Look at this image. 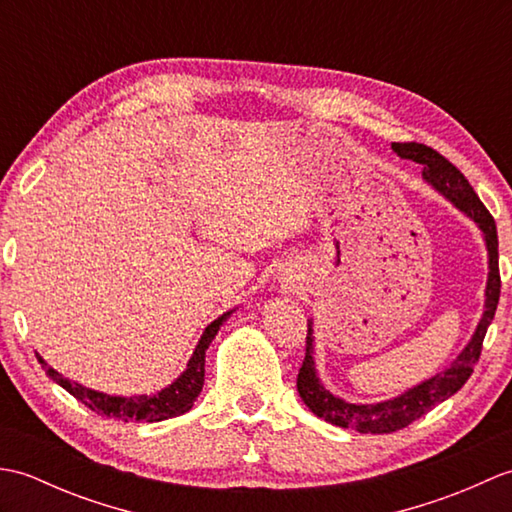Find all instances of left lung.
<instances>
[{
	"instance_id": "8db88e82",
	"label": "left lung",
	"mask_w": 512,
	"mask_h": 512,
	"mask_svg": "<svg viewBox=\"0 0 512 512\" xmlns=\"http://www.w3.org/2000/svg\"><path fill=\"white\" fill-rule=\"evenodd\" d=\"M391 149L396 151L400 158L413 160L422 165V178L427 180L433 189L440 191L444 198L451 200L462 213H466L471 220L480 226L484 233V242L488 250V281H486V301H484V314L480 323H477L475 334L471 336L469 345L464 347L460 356L455 358L449 369L431 376L424 383L407 389L391 400L374 402V405H354L321 385L317 376V367H314V336H312V321L308 323V336H306V358L299 367L297 376V391L301 400L306 402L308 409L314 416L323 418L325 422L336 424L343 429H354L358 433H394L409 427L413 420H418L424 413H429L438 402L451 398L455 391H460L466 380L471 378L475 363L480 361L482 343L488 325H491L499 292H502V279H499V253H497V228L493 215L488 213L482 200L464 178V173L451 165V162L422 143H394Z\"/></svg>"
}]
</instances>
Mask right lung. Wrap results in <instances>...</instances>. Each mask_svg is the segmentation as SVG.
I'll return each instance as SVG.
<instances>
[{
	"label": "right lung",
	"instance_id": "right-lung-1",
	"mask_svg": "<svg viewBox=\"0 0 512 512\" xmlns=\"http://www.w3.org/2000/svg\"><path fill=\"white\" fill-rule=\"evenodd\" d=\"M233 312V310H231ZM231 312L222 314V317H217L211 325H206L204 334L200 336L198 345H195V352L189 358L187 369L173 380L169 387H165L158 394H151V396H134V398H123V396H107L103 391H94L90 387H83L79 383H72V380L63 378L57 369H52L46 365V361L37 354L41 367L46 369V374L54 380V383H59L65 391H70V394L81 400L85 407L92 409L94 413H99V416H107V418H114V420H123V422H132V420H145V422H160V420H167L173 416H180V413H187L195 398L200 396L202 385H204V356L206 350H209L211 341L215 339L217 330H220V325L231 317Z\"/></svg>",
	"mask_w": 512,
	"mask_h": 512
}]
</instances>
